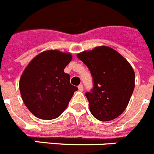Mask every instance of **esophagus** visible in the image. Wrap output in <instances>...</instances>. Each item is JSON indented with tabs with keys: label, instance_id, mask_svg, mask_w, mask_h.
<instances>
[{
	"label": "esophagus",
	"instance_id": "obj_1",
	"mask_svg": "<svg viewBox=\"0 0 154 154\" xmlns=\"http://www.w3.org/2000/svg\"><path fill=\"white\" fill-rule=\"evenodd\" d=\"M78 88H79V91H81V92H82V91L84 90L83 85H82V84H80V85H79V86H78Z\"/></svg>",
	"mask_w": 154,
	"mask_h": 154
}]
</instances>
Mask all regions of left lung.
<instances>
[{
    "label": "left lung",
    "mask_w": 154,
    "mask_h": 154,
    "mask_svg": "<svg viewBox=\"0 0 154 154\" xmlns=\"http://www.w3.org/2000/svg\"><path fill=\"white\" fill-rule=\"evenodd\" d=\"M76 56L89 68L94 87L86 92L96 119L110 121L124 112L135 87V72L126 58L108 46H98Z\"/></svg>",
    "instance_id": "8db88e82"
}]
</instances>
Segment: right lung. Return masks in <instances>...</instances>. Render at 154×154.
I'll use <instances>...</instances> for the list:
<instances>
[{
    "label": "right lung",
    "mask_w": 154,
    "mask_h": 154,
    "mask_svg": "<svg viewBox=\"0 0 154 154\" xmlns=\"http://www.w3.org/2000/svg\"><path fill=\"white\" fill-rule=\"evenodd\" d=\"M72 58L69 52L47 50L36 55L24 69L19 89L24 105L37 118H58L78 90L64 72Z\"/></svg>",
    "instance_id": "1"
}]
</instances>
